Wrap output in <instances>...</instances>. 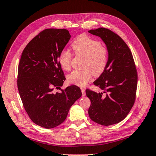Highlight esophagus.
<instances>
[{
  "mask_svg": "<svg viewBox=\"0 0 156 156\" xmlns=\"http://www.w3.org/2000/svg\"><path fill=\"white\" fill-rule=\"evenodd\" d=\"M81 91H82V95H83V96H85V89H83V88H81Z\"/></svg>",
  "mask_w": 156,
  "mask_h": 156,
  "instance_id": "obj_1",
  "label": "esophagus"
}]
</instances>
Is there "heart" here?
<instances>
[{
    "mask_svg": "<svg viewBox=\"0 0 156 156\" xmlns=\"http://www.w3.org/2000/svg\"><path fill=\"white\" fill-rule=\"evenodd\" d=\"M72 47L75 54L84 57L82 70H74L67 76L70 84L84 87L91 80L93 75H101L108 62V49L99 41L86 34L79 36L73 42ZM72 54L69 50L63 49L60 53L58 62L63 69L69 70Z\"/></svg>",
    "mask_w": 156,
    "mask_h": 156,
    "instance_id": "1",
    "label": "heart"
}]
</instances>
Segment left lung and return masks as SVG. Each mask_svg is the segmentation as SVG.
Returning <instances> with one entry per match:
<instances>
[{"label":"left lung","instance_id":"left-lung-1","mask_svg":"<svg viewBox=\"0 0 156 156\" xmlns=\"http://www.w3.org/2000/svg\"><path fill=\"white\" fill-rule=\"evenodd\" d=\"M89 32L100 37L109 52L106 69L94 83L103 93L86 89L91 100L89 115L99 125H112L125 119L133 106L138 72L131 50L117 34L104 27Z\"/></svg>","mask_w":156,"mask_h":156}]
</instances>
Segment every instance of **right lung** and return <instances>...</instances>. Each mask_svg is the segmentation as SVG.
<instances>
[{"mask_svg": "<svg viewBox=\"0 0 156 156\" xmlns=\"http://www.w3.org/2000/svg\"><path fill=\"white\" fill-rule=\"evenodd\" d=\"M71 36L65 29H47L29 43L18 64L17 85L23 107L33 122L51 129L64 122L73 104L82 96L72 85L60 89L65 80L58 62L60 53Z\"/></svg>", "mask_w": 156, "mask_h": 156, "instance_id": "obj_1", "label": "right lung"}]
</instances>
